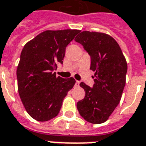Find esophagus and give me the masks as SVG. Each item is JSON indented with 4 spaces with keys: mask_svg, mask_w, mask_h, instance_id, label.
I'll return each instance as SVG.
<instances>
[{
    "mask_svg": "<svg viewBox=\"0 0 146 146\" xmlns=\"http://www.w3.org/2000/svg\"><path fill=\"white\" fill-rule=\"evenodd\" d=\"M75 86H76V87H79V86H80V81L76 80V83H75Z\"/></svg>",
    "mask_w": 146,
    "mask_h": 146,
    "instance_id": "34e87169",
    "label": "esophagus"
}]
</instances>
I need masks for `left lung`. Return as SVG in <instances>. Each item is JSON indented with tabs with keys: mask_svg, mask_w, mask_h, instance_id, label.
Returning <instances> with one entry per match:
<instances>
[{
	"mask_svg": "<svg viewBox=\"0 0 146 146\" xmlns=\"http://www.w3.org/2000/svg\"><path fill=\"white\" fill-rule=\"evenodd\" d=\"M75 41L83 45L91 57L95 73L92 88L81 82L85 97L76 107L86 121L95 124L106 121L119 104L126 84L127 64L119 44L108 34L83 31Z\"/></svg>",
	"mask_w": 146,
	"mask_h": 146,
	"instance_id": "1",
	"label": "left lung"
}]
</instances>
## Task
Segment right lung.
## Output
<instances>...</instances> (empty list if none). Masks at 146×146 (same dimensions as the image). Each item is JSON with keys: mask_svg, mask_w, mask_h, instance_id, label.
Segmentation results:
<instances>
[{"mask_svg": "<svg viewBox=\"0 0 146 146\" xmlns=\"http://www.w3.org/2000/svg\"><path fill=\"white\" fill-rule=\"evenodd\" d=\"M80 30H46L27 43L21 52L16 75L24 107L32 118L48 121L57 116L64 98L76 83L56 76L66 48Z\"/></svg>", "mask_w": 146, "mask_h": 146, "instance_id": "add662e5", "label": "right lung"}]
</instances>
